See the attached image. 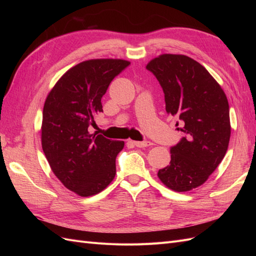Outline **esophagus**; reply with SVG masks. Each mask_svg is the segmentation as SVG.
Masks as SVG:
<instances>
[{
    "mask_svg": "<svg viewBox=\"0 0 256 256\" xmlns=\"http://www.w3.org/2000/svg\"><path fill=\"white\" fill-rule=\"evenodd\" d=\"M134 144L136 147H147V146L152 145V143L150 142V141H142V142L136 141V142H134Z\"/></svg>",
    "mask_w": 256,
    "mask_h": 256,
    "instance_id": "esophagus-1",
    "label": "esophagus"
}]
</instances>
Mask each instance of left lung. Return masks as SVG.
<instances>
[{
  "label": "left lung",
  "instance_id": "8db88e82",
  "mask_svg": "<svg viewBox=\"0 0 256 256\" xmlns=\"http://www.w3.org/2000/svg\"><path fill=\"white\" fill-rule=\"evenodd\" d=\"M164 92L166 111L178 116L186 134L172 146L171 161L158 177L168 188L189 191L203 184L226 156L230 108L223 90L204 66L180 54H162L146 66Z\"/></svg>",
  "mask_w": 256,
  "mask_h": 256
}]
</instances>
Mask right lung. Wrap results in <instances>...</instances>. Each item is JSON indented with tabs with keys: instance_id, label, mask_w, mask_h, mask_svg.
<instances>
[{
	"instance_id": "right-lung-1",
	"label": "right lung",
	"mask_w": 256,
	"mask_h": 256,
	"mask_svg": "<svg viewBox=\"0 0 256 256\" xmlns=\"http://www.w3.org/2000/svg\"><path fill=\"white\" fill-rule=\"evenodd\" d=\"M128 60H90L74 66L54 85L42 111V145L51 170L80 196L106 189L116 174L115 159L124 141L90 134L102 98Z\"/></svg>"
}]
</instances>
